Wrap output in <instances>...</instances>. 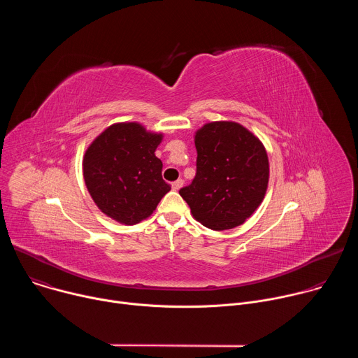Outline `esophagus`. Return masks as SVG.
<instances>
[{
    "label": "esophagus",
    "mask_w": 358,
    "mask_h": 358,
    "mask_svg": "<svg viewBox=\"0 0 358 358\" xmlns=\"http://www.w3.org/2000/svg\"><path fill=\"white\" fill-rule=\"evenodd\" d=\"M182 184H184V181L181 180V178H178L177 181H174L173 182V189H176V191H178L181 187H182Z\"/></svg>",
    "instance_id": "obj_1"
}]
</instances>
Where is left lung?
<instances>
[{
    "mask_svg": "<svg viewBox=\"0 0 358 358\" xmlns=\"http://www.w3.org/2000/svg\"><path fill=\"white\" fill-rule=\"evenodd\" d=\"M196 173L180 189L194 218L214 231L232 229L257 210L269 181L264 144L243 126L213 122L195 134Z\"/></svg>",
    "mask_w": 358,
    "mask_h": 358,
    "instance_id": "8db88e82",
    "label": "left lung"
}]
</instances>
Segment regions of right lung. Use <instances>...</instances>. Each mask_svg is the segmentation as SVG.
I'll return each mask as SVG.
<instances>
[{
  "mask_svg": "<svg viewBox=\"0 0 358 358\" xmlns=\"http://www.w3.org/2000/svg\"><path fill=\"white\" fill-rule=\"evenodd\" d=\"M162 138L138 123H117L89 145L83 177L101 213L134 225L156 210L171 189L162 177L163 163L155 155Z\"/></svg>",
  "mask_w": 358,
  "mask_h": 358,
  "instance_id": "add662e5",
  "label": "right lung"
}]
</instances>
